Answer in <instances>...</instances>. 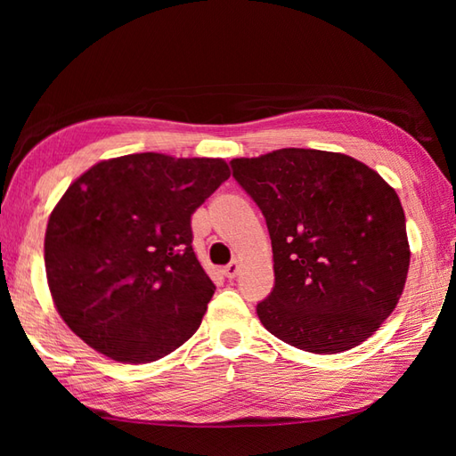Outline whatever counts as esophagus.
<instances>
[{"label":"esophagus","instance_id":"34e87169","mask_svg":"<svg viewBox=\"0 0 456 456\" xmlns=\"http://www.w3.org/2000/svg\"><path fill=\"white\" fill-rule=\"evenodd\" d=\"M239 270H240V265L237 263V260H233V263H229L225 268H223V274H225V278L233 280L239 274Z\"/></svg>","mask_w":456,"mask_h":456}]
</instances>
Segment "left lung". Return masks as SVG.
Masks as SVG:
<instances>
[{"label":"left lung","mask_w":456,"mask_h":456,"mask_svg":"<svg viewBox=\"0 0 456 456\" xmlns=\"http://www.w3.org/2000/svg\"><path fill=\"white\" fill-rule=\"evenodd\" d=\"M263 211L274 288L256 314L280 341L315 354L366 341L403 292L410 268L398 193L346 154L280 149L231 160Z\"/></svg>","instance_id":"left-lung-1"}]
</instances>
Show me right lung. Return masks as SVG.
<instances>
[{"label":"right lung","mask_w":456,"mask_h":456,"mask_svg":"<svg viewBox=\"0 0 456 456\" xmlns=\"http://www.w3.org/2000/svg\"><path fill=\"white\" fill-rule=\"evenodd\" d=\"M229 174L221 159L141 152L98 162L66 190L46 225L45 266L82 341L144 364L198 331L216 284L191 248V213Z\"/></svg>","instance_id":"right-lung-1"}]
</instances>
